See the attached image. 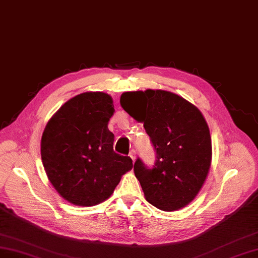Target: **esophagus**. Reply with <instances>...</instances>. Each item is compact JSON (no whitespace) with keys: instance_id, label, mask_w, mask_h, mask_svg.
<instances>
[{"instance_id":"1","label":"esophagus","mask_w":258,"mask_h":258,"mask_svg":"<svg viewBox=\"0 0 258 258\" xmlns=\"http://www.w3.org/2000/svg\"><path fill=\"white\" fill-rule=\"evenodd\" d=\"M130 157H131L132 160H133V162L135 161V159H136V151H135L134 149H132V150L130 151Z\"/></svg>"}]
</instances>
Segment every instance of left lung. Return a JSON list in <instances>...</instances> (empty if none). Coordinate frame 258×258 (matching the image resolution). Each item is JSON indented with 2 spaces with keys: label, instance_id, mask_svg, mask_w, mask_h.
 Returning a JSON list of instances; mask_svg holds the SVG:
<instances>
[{
  "label": "left lung",
  "instance_id": "1",
  "mask_svg": "<svg viewBox=\"0 0 258 258\" xmlns=\"http://www.w3.org/2000/svg\"><path fill=\"white\" fill-rule=\"evenodd\" d=\"M120 102L144 123L156 152L152 166L141 158L134 163L146 200L167 212L186 207L200 191L211 166L210 130L200 110L178 95L160 90L126 92Z\"/></svg>",
  "mask_w": 258,
  "mask_h": 258
}]
</instances>
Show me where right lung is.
Listing matches in <instances>:
<instances>
[{"mask_svg":"<svg viewBox=\"0 0 258 258\" xmlns=\"http://www.w3.org/2000/svg\"><path fill=\"white\" fill-rule=\"evenodd\" d=\"M112 99L101 92L71 98L48 121L41 157L51 185L72 204L92 207L112 195L132 159L113 151Z\"/></svg>","mask_w":258,"mask_h":258,"instance_id":"right-lung-1","label":"right lung"}]
</instances>
